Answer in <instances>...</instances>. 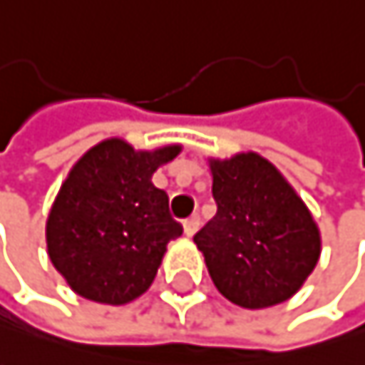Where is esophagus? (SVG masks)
Instances as JSON below:
<instances>
[{
  "instance_id": "esophagus-1",
  "label": "esophagus",
  "mask_w": 365,
  "mask_h": 365,
  "mask_svg": "<svg viewBox=\"0 0 365 365\" xmlns=\"http://www.w3.org/2000/svg\"><path fill=\"white\" fill-rule=\"evenodd\" d=\"M197 230H199V217H190L184 221V234L186 236H195Z\"/></svg>"
}]
</instances>
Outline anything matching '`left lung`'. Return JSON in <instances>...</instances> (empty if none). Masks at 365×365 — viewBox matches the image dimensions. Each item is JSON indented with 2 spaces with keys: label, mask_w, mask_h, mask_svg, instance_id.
<instances>
[{
  "label": "left lung",
  "mask_w": 365,
  "mask_h": 365,
  "mask_svg": "<svg viewBox=\"0 0 365 365\" xmlns=\"http://www.w3.org/2000/svg\"><path fill=\"white\" fill-rule=\"evenodd\" d=\"M217 215L197 234L210 278L243 309L289 300L319 258V230L280 170L258 153L210 160Z\"/></svg>",
  "instance_id": "left-lung-1"
}]
</instances>
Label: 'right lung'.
Returning <instances> with one entry per match:
<instances>
[{"mask_svg":"<svg viewBox=\"0 0 365 365\" xmlns=\"http://www.w3.org/2000/svg\"><path fill=\"white\" fill-rule=\"evenodd\" d=\"M181 146L135 150L120 138L89 148L69 170L46 223L48 256L78 296L127 304L150 287L166 245L181 236L153 173Z\"/></svg>","mask_w":365,"mask_h":365,"instance_id":"obj_1","label":"right lung"}]
</instances>
